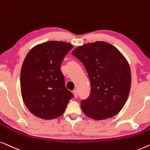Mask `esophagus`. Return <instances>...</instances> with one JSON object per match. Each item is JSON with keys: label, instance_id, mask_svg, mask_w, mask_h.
<instances>
[{"label": "esophagus", "instance_id": "1", "mask_svg": "<svg viewBox=\"0 0 150 150\" xmlns=\"http://www.w3.org/2000/svg\"><path fill=\"white\" fill-rule=\"evenodd\" d=\"M73 94H74V96L75 97V98H77V96H78V92H77V90H73Z\"/></svg>", "mask_w": 150, "mask_h": 150}]
</instances>
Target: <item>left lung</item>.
I'll return each instance as SVG.
<instances>
[{
  "mask_svg": "<svg viewBox=\"0 0 150 150\" xmlns=\"http://www.w3.org/2000/svg\"><path fill=\"white\" fill-rule=\"evenodd\" d=\"M72 54L83 63L91 83L90 96L81 102L84 114L96 120L114 116L125 105L131 85L125 57L105 41L79 46Z\"/></svg>",
  "mask_w": 150,
  "mask_h": 150,
  "instance_id": "8db88e82",
  "label": "left lung"
}]
</instances>
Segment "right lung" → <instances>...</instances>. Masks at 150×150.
I'll list each match as a JSON object with an SVG mask.
<instances>
[{"mask_svg":"<svg viewBox=\"0 0 150 150\" xmlns=\"http://www.w3.org/2000/svg\"><path fill=\"white\" fill-rule=\"evenodd\" d=\"M73 47L67 42L50 41L35 45L27 54L21 69V94L35 116L44 120L61 116L73 96L60 70L65 55Z\"/></svg>","mask_w":150,"mask_h":150,"instance_id":"obj_1","label":"right lung"}]
</instances>
